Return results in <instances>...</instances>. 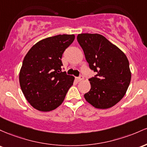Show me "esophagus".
<instances>
[{
	"label": "esophagus",
	"instance_id": "esophagus-1",
	"mask_svg": "<svg viewBox=\"0 0 147 147\" xmlns=\"http://www.w3.org/2000/svg\"><path fill=\"white\" fill-rule=\"evenodd\" d=\"M84 79V77H83V76L82 75H80V76L79 77H78V78H77V80H78V81L79 82V81H81V80H82Z\"/></svg>",
	"mask_w": 147,
	"mask_h": 147
}]
</instances>
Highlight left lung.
<instances>
[{
	"mask_svg": "<svg viewBox=\"0 0 147 147\" xmlns=\"http://www.w3.org/2000/svg\"><path fill=\"white\" fill-rule=\"evenodd\" d=\"M77 40L91 70L96 73L89 78L91 89L85 100L96 108L106 109L118 103L129 86L131 73L123 53L103 35L79 34Z\"/></svg>",
	"mask_w": 147,
	"mask_h": 147,
	"instance_id": "1",
	"label": "left lung"
}]
</instances>
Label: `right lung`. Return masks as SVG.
Segmentation results:
<instances>
[{"label":"right lung","mask_w":147,"mask_h":147,"mask_svg":"<svg viewBox=\"0 0 147 147\" xmlns=\"http://www.w3.org/2000/svg\"><path fill=\"white\" fill-rule=\"evenodd\" d=\"M75 39L58 34L38 42L23 61L19 82L23 93L34 108L49 112L62 104L74 77L62 72V54Z\"/></svg>","instance_id":"right-lung-1"}]
</instances>
